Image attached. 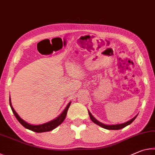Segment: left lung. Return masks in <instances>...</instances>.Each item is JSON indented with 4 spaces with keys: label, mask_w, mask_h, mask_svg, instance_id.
<instances>
[{
    "label": "left lung",
    "mask_w": 155,
    "mask_h": 155,
    "mask_svg": "<svg viewBox=\"0 0 155 155\" xmlns=\"http://www.w3.org/2000/svg\"><path fill=\"white\" fill-rule=\"evenodd\" d=\"M89 113V115H90V119L91 121H92L94 123H95V124H98L100 127H103L104 128H105V129H108V130H119V129H121V128H124L125 127H127V126L129 125L130 124H131L133 121H134L135 119L137 117V115H135V116L132 118L131 120H130L129 121H128L125 123H123V124H114V125H107V124H103V123H101V122H99L98 120H97L95 117H94L92 115H91V113L90 112V111H88Z\"/></svg>",
    "instance_id": "1"
}]
</instances>
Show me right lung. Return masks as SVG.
I'll return each mask as SVG.
<instances>
[{
    "instance_id": "1",
    "label": "right lung",
    "mask_w": 155,
    "mask_h": 155,
    "mask_svg": "<svg viewBox=\"0 0 155 155\" xmlns=\"http://www.w3.org/2000/svg\"><path fill=\"white\" fill-rule=\"evenodd\" d=\"M70 104H71V102H70V103L68 104L67 107H65V109L64 110V111H63L58 117H56L55 119L52 120H51V121H50L48 122L44 123V124H42L33 125V124H28V123H27V122H25L24 120H22L19 116V115H18V114L15 112L14 109L13 108V107L12 105V103H11V99H10V98H9L10 107H11L12 111H13V113H14V114L15 116V117H16V119L18 120V122H19L25 128H27V129H28V130L34 131V132H36V133H43V132H47V131H51L52 130L54 129L56 127H57L58 126L61 124V123L64 122V120H65V117H66L68 110V109H69Z\"/></svg>"
}]
</instances>
